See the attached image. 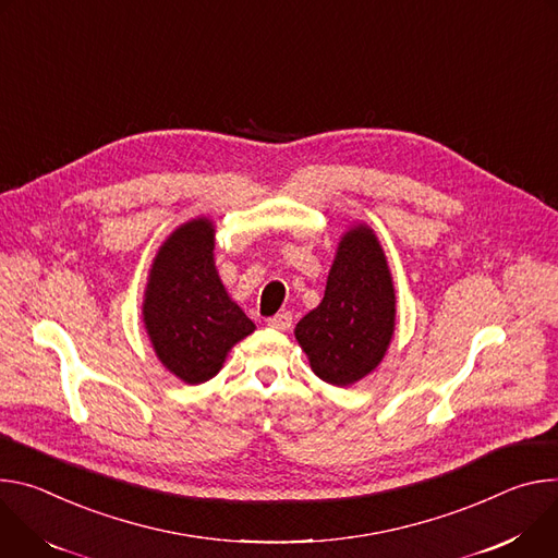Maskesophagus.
<instances>
[{"instance_id": "1", "label": "esophagus", "mask_w": 558, "mask_h": 558, "mask_svg": "<svg viewBox=\"0 0 558 558\" xmlns=\"http://www.w3.org/2000/svg\"><path fill=\"white\" fill-rule=\"evenodd\" d=\"M268 326L275 328V330H290V326H292V315H290V313H279V315H275V317L268 319Z\"/></svg>"}]
</instances>
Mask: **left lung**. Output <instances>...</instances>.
<instances>
[{
  "label": "left lung",
  "mask_w": 558,
  "mask_h": 558,
  "mask_svg": "<svg viewBox=\"0 0 558 558\" xmlns=\"http://www.w3.org/2000/svg\"><path fill=\"white\" fill-rule=\"evenodd\" d=\"M397 296L384 247L363 223L337 247L326 294L294 328L313 373L332 386H352L381 363L397 315Z\"/></svg>",
  "instance_id": "obj_1"
}]
</instances>
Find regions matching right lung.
<instances>
[{
    "label": "right lung",
    "mask_w": 558,
    "mask_h": 558,
    "mask_svg": "<svg viewBox=\"0 0 558 558\" xmlns=\"http://www.w3.org/2000/svg\"><path fill=\"white\" fill-rule=\"evenodd\" d=\"M215 223L179 226L159 247L144 294V326L159 361L183 384L213 379L255 324L228 296L215 268Z\"/></svg>",
    "instance_id": "obj_1"
}]
</instances>
